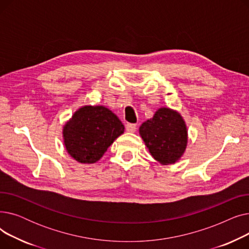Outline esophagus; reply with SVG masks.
Wrapping results in <instances>:
<instances>
[{
    "mask_svg": "<svg viewBox=\"0 0 249 249\" xmlns=\"http://www.w3.org/2000/svg\"><path fill=\"white\" fill-rule=\"evenodd\" d=\"M125 127H126V131L127 132H135L136 129H137L136 124H131V123L126 124Z\"/></svg>",
    "mask_w": 249,
    "mask_h": 249,
    "instance_id": "esophagus-1",
    "label": "esophagus"
}]
</instances>
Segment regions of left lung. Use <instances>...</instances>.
Instances as JSON below:
<instances>
[{
  "instance_id": "left-lung-1",
  "label": "left lung",
  "mask_w": 249,
  "mask_h": 249,
  "mask_svg": "<svg viewBox=\"0 0 249 249\" xmlns=\"http://www.w3.org/2000/svg\"><path fill=\"white\" fill-rule=\"evenodd\" d=\"M139 133L149 152L162 164L180 159L188 142V131L181 116L168 108H160L139 128Z\"/></svg>"
}]
</instances>
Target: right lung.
<instances>
[{
  "label": "right lung",
  "instance_id": "1",
  "mask_svg": "<svg viewBox=\"0 0 249 249\" xmlns=\"http://www.w3.org/2000/svg\"><path fill=\"white\" fill-rule=\"evenodd\" d=\"M124 132V125L109 109L85 106L63 127L65 148L76 161L94 163Z\"/></svg>",
  "mask_w": 249,
  "mask_h": 249
}]
</instances>
